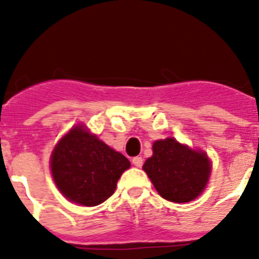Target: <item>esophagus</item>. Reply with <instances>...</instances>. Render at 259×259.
I'll use <instances>...</instances> for the list:
<instances>
[{
  "instance_id": "34e87169",
  "label": "esophagus",
  "mask_w": 259,
  "mask_h": 259,
  "mask_svg": "<svg viewBox=\"0 0 259 259\" xmlns=\"http://www.w3.org/2000/svg\"><path fill=\"white\" fill-rule=\"evenodd\" d=\"M132 163H134L136 167H141L144 163V159L141 157H135L132 158Z\"/></svg>"
}]
</instances>
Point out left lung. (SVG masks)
<instances>
[{
    "mask_svg": "<svg viewBox=\"0 0 259 259\" xmlns=\"http://www.w3.org/2000/svg\"><path fill=\"white\" fill-rule=\"evenodd\" d=\"M154 188L171 202H191L203 192L211 174L205 152L191 149L174 137L153 144V155L143 166Z\"/></svg>",
    "mask_w": 259,
    "mask_h": 259,
    "instance_id": "left-lung-1",
    "label": "left lung"
}]
</instances>
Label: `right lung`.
Segmentation results:
<instances>
[{"label": "right lung", "mask_w": 259, "mask_h": 259, "mask_svg": "<svg viewBox=\"0 0 259 259\" xmlns=\"http://www.w3.org/2000/svg\"><path fill=\"white\" fill-rule=\"evenodd\" d=\"M131 166L83 124L75 125L58 141L50 157L57 188L68 201L97 206L114 193L119 178Z\"/></svg>", "instance_id": "right-lung-1"}]
</instances>
